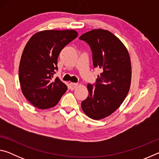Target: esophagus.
I'll return each instance as SVG.
<instances>
[{"mask_svg":"<svg viewBox=\"0 0 159 159\" xmlns=\"http://www.w3.org/2000/svg\"><path fill=\"white\" fill-rule=\"evenodd\" d=\"M78 86V83H70V88H71V89H74V88H76Z\"/></svg>","mask_w":159,"mask_h":159,"instance_id":"obj_1","label":"esophagus"}]
</instances>
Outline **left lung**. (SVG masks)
Instances as JSON below:
<instances>
[{
  "label": "left lung",
  "mask_w": 159,
  "mask_h": 159,
  "mask_svg": "<svg viewBox=\"0 0 159 159\" xmlns=\"http://www.w3.org/2000/svg\"><path fill=\"white\" fill-rule=\"evenodd\" d=\"M79 39L90 45L93 66L102 71L95 88L88 84L89 94L81 108L88 117L100 120L114 113L128 95L132 76L130 55L120 39L104 29L88 31Z\"/></svg>",
  "instance_id": "obj_1"
}]
</instances>
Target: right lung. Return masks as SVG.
Listing matches in <instances>:
<instances>
[{"mask_svg": "<svg viewBox=\"0 0 159 159\" xmlns=\"http://www.w3.org/2000/svg\"><path fill=\"white\" fill-rule=\"evenodd\" d=\"M77 36L75 30H45L29 40L21 57L19 80L21 92L32 105L50 109L66 93L67 86L53 75L61 50Z\"/></svg>", "mask_w": 159, "mask_h": 159, "instance_id": "right-lung-1", "label": "right lung"}]
</instances>
